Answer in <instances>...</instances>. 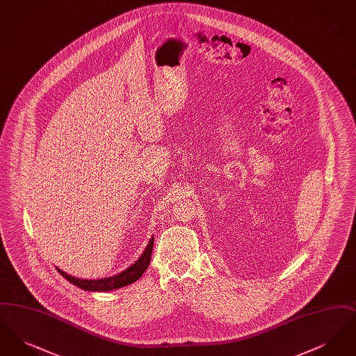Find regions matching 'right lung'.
Listing matches in <instances>:
<instances>
[{"label": "right lung", "instance_id": "right-lung-1", "mask_svg": "<svg viewBox=\"0 0 356 356\" xmlns=\"http://www.w3.org/2000/svg\"><path fill=\"white\" fill-rule=\"evenodd\" d=\"M152 250L153 236L149 240L145 251L138 257V260H136L135 264H132L129 268L120 272L115 276H111V277H104V279H97V280H86V279H79V277L70 276L68 273H65V272L61 271L58 268H57V271L60 272L72 284H74L79 288H83L85 291H96V292L112 291V289L129 286V284L135 283L141 277V275L145 272V270L149 266V263H151Z\"/></svg>", "mask_w": 356, "mask_h": 356}]
</instances>
